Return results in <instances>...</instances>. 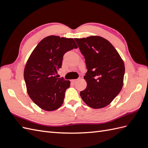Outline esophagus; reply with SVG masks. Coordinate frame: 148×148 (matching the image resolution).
<instances>
[{"mask_svg":"<svg viewBox=\"0 0 148 148\" xmlns=\"http://www.w3.org/2000/svg\"><path fill=\"white\" fill-rule=\"evenodd\" d=\"M79 81V79H73V80H72V82H73V83H76L78 82Z\"/></svg>","mask_w":148,"mask_h":148,"instance_id":"esophagus-1","label":"esophagus"}]
</instances>
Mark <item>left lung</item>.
<instances>
[{"label":"left lung","mask_w":148,"mask_h":148,"mask_svg":"<svg viewBox=\"0 0 148 148\" xmlns=\"http://www.w3.org/2000/svg\"><path fill=\"white\" fill-rule=\"evenodd\" d=\"M85 59L87 83L80 92L83 101L91 108H103L117 96L123 84L125 65L119 53L107 39L100 36L76 38Z\"/></svg>","instance_id":"left-lung-1"}]
</instances>
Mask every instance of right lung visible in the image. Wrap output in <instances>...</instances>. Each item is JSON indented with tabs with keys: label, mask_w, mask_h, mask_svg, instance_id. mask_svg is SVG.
I'll return each mask as SVG.
<instances>
[{
	"label": "right lung",
	"mask_w": 148,
	"mask_h": 148,
	"mask_svg": "<svg viewBox=\"0 0 148 148\" xmlns=\"http://www.w3.org/2000/svg\"><path fill=\"white\" fill-rule=\"evenodd\" d=\"M78 47L73 38L49 36L39 42L31 53L24 70L29 96L44 110H55L62 105L70 82L57 78L65 53Z\"/></svg>",
	"instance_id": "right-lung-1"
}]
</instances>
